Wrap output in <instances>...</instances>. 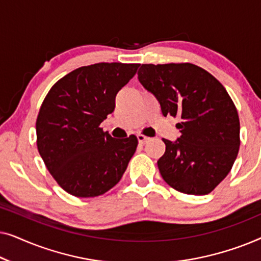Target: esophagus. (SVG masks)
<instances>
[{"mask_svg": "<svg viewBox=\"0 0 261 261\" xmlns=\"http://www.w3.org/2000/svg\"><path fill=\"white\" fill-rule=\"evenodd\" d=\"M137 138H138L139 144H145V142H147L149 140V138L145 137V135H142V134H138Z\"/></svg>", "mask_w": 261, "mask_h": 261, "instance_id": "obj_1", "label": "esophagus"}]
</instances>
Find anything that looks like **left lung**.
I'll return each instance as SVG.
<instances>
[{
    "mask_svg": "<svg viewBox=\"0 0 261 261\" xmlns=\"http://www.w3.org/2000/svg\"><path fill=\"white\" fill-rule=\"evenodd\" d=\"M138 78L158 99L164 116L180 120V137L174 142L163 139V179L183 194L212 192L229 173L240 147V121L227 90L190 63L142 64Z\"/></svg>",
    "mask_w": 261,
    "mask_h": 261,
    "instance_id": "obj_1",
    "label": "left lung"
}]
</instances>
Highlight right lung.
<instances>
[{"mask_svg":"<svg viewBox=\"0 0 261 261\" xmlns=\"http://www.w3.org/2000/svg\"><path fill=\"white\" fill-rule=\"evenodd\" d=\"M139 64L98 63L67 73L51 88L37 119V146L46 167L70 195L88 198L119 183L138 139H114L99 127Z\"/></svg>","mask_w":261,"mask_h":261,"instance_id":"1","label":"right lung"}]
</instances>
